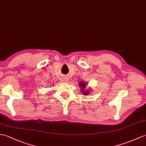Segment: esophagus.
Listing matches in <instances>:
<instances>
[{
	"label": "esophagus",
	"instance_id": "obj_1",
	"mask_svg": "<svg viewBox=\"0 0 146 146\" xmlns=\"http://www.w3.org/2000/svg\"><path fill=\"white\" fill-rule=\"evenodd\" d=\"M64 79H65V80L66 81H68V78H67V77H65V78H64Z\"/></svg>",
	"mask_w": 146,
	"mask_h": 146
}]
</instances>
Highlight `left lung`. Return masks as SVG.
I'll use <instances>...</instances> for the list:
<instances>
[{
  "mask_svg": "<svg viewBox=\"0 0 146 146\" xmlns=\"http://www.w3.org/2000/svg\"><path fill=\"white\" fill-rule=\"evenodd\" d=\"M80 86H81V88H83V89H82V90H81V91H83L84 90V88H85V86H86V84L84 83L81 82V83H80ZM89 93H90L89 91H84L83 94H88Z\"/></svg>",
  "mask_w": 146,
  "mask_h": 146,
  "instance_id": "obj_1",
  "label": "left lung"
}]
</instances>
